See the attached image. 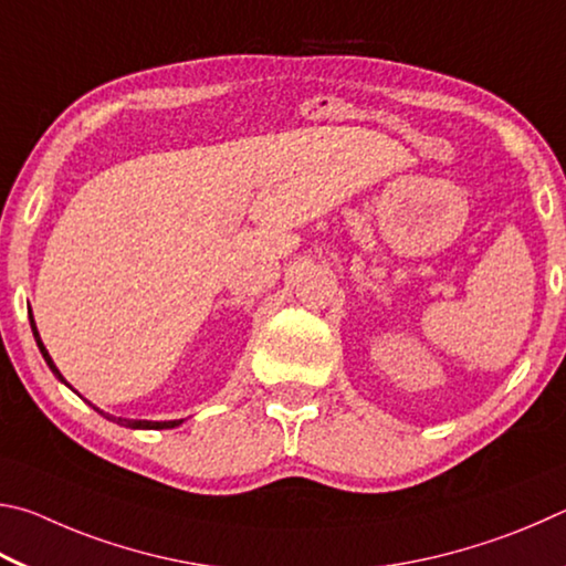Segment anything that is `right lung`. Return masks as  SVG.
<instances>
[{"mask_svg":"<svg viewBox=\"0 0 566 566\" xmlns=\"http://www.w3.org/2000/svg\"><path fill=\"white\" fill-rule=\"evenodd\" d=\"M29 323H32L34 340H36V345H39V350H42V355H44L49 370H52V373L56 375V380H62V382L66 385V388H72V385H69V382L64 380V375L59 373V368H56L54 360H52V355H49V350L44 348L42 338H39V331H36V323H34V318H32V311H29ZM86 402H88V400H86ZM88 405H92V402H88ZM92 408H94L98 415H104L106 420H112V422H116V424H124V428H132V430H171V428H178V424L184 422V420H164V422H156V420H128V418H116V415H108V412H104V410H98L96 405H92Z\"/></svg>","mask_w":566,"mask_h":566,"instance_id":"add662e5","label":"right lung"}]
</instances>
